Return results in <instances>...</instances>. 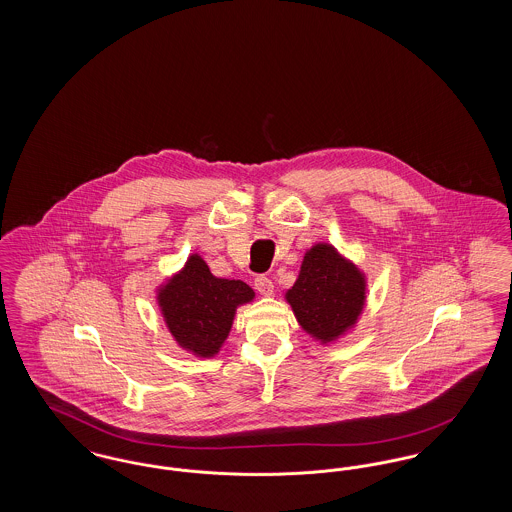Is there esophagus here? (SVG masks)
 I'll return each instance as SVG.
<instances>
[{
  "mask_svg": "<svg viewBox=\"0 0 512 512\" xmlns=\"http://www.w3.org/2000/svg\"><path fill=\"white\" fill-rule=\"evenodd\" d=\"M255 290L261 293V295H272L274 284H272V280L267 278V276H257L255 278Z\"/></svg>",
  "mask_w": 512,
  "mask_h": 512,
  "instance_id": "obj_1",
  "label": "esophagus"
}]
</instances>
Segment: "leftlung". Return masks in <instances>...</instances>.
<instances>
[{"label": "left lung", "instance_id": "1", "mask_svg": "<svg viewBox=\"0 0 512 512\" xmlns=\"http://www.w3.org/2000/svg\"><path fill=\"white\" fill-rule=\"evenodd\" d=\"M363 272L345 261L328 244L313 245L301 263L299 276L286 293L301 328L328 343L338 340L365 307Z\"/></svg>", "mask_w": 512, "mask_h": 512}]
</instances>
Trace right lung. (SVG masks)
<instances>
[{
  "mask_svg": "<svg viewBox=\"0 0 512 512\" xmlns=\"http://www.w3.org/2000/svg\"><path fill=\"white\" fill-rule=\"evenodd\" d=\"M253 297L255 292L242 280L213 276L199 255H192L157 293L161 313L174 340L197 357L219 353L232 328L236 309Z\"/></svg>",
  "mask_w": 512,
  "mask_h": 512,
  "instance_id": "right-lung-1",
  "label": "right lung"
}]
</instances>
